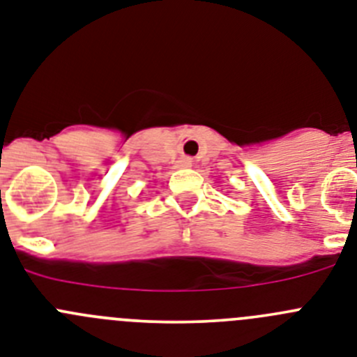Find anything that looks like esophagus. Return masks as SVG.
<instances>
[{"label":"esophagus","mask_w":357,"mask_h":357,"mask_svg":"<svg viewBox=\"0 0 357 357\" xmlns=\"http://www.w3.org/2000/svg\"><path fill=\"white\" fill-rule=\"evenodd\" d=\"M178 167H183V169L192 167V158H188V156H181V158L178 160Z\"/></svg>","instance_id":"obj_1"}]
</instances>
